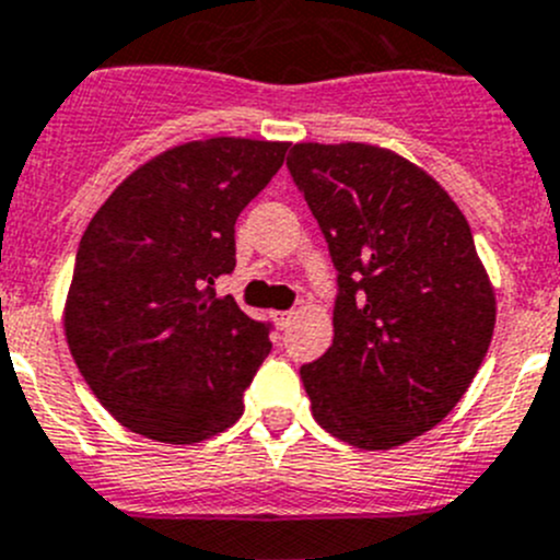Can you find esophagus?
<instances>
[{
	"label": "esophagus",
	"instance_id": "obj_1",
	"mask_svg": "<svg viewBox=\"0 0 560 560\" xmlns=\"http://www.w3.org/2000/svg\"><path fill=\"white\" fill-rule=\"evenodd\" d=\"M270 317H273V323L284 330V328H290L292 319H295V312H273Z\"/></svg>",
	"mask_w": 560,
	"mask_h": 560
}]
</instances>
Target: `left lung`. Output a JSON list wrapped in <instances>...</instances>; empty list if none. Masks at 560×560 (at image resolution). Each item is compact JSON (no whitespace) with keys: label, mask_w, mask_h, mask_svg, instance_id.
Instances as JSON below:
<instances>
[{"label":"left lung","mask_w":560,"mask_h":560,"mask_svg":"<svg viewBox=\"0 0 560 560\" xmlns=\"http://www.w3.org/2000/svg\"><path fill=\"white\" fill-rule=\"evenodd\" d=\"M336 268L334 345L301 366L317 424L358 448L424 435L474 383L495 292L454 199L374 144H295L287 159Z\"/></svg>","instance_id":"left-lung-1"}]
</instances>
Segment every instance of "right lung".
<instances>
[{
  "mask_svg": "<svg viewBox=\"0 0 560 560\" xmlns=\"http://www.w3.org/2000/svg\"><path fill=\"white\" fill-rule=\"evenodd\" d=\"M284 142L215 136L125 177L75 252L65 336L81 377L136 435L191 446L243 416L270 323L215 298L235 221L284 164Z\"/></svg>",
  "mask_w": 560,
  "mask_h": 560,
  "instance_id": "right-lung-1",
  "label": "right lung"
}]
</instances>
